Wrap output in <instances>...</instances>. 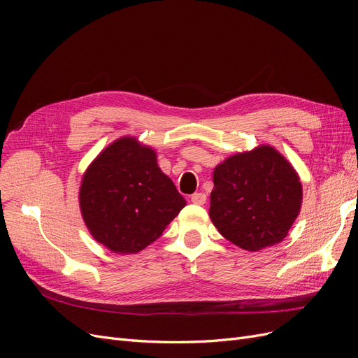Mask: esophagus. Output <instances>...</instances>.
<instances>
[{
	"label": "esophagus",
	"instance_id": "1",
	"mask_svg": "<svg viewBox=\"0 0 358 358\" xmlns=\"http://www.w3.org/2000/svg\"><path fill=\"white\" fill-rule=\"evenodd\" d=\"M191 203L203 206L206 203V194L204 192H194L191 196Z\"/></svg>",
	"mask_w": 358,
	"mask_h": 358
}]
</instances>
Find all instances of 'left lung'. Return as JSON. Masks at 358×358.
<instances>
[{
  "label": "left lung",
  "instance_id": "left-lung-1",
  "mask_svg": "<svg viewBox=\"0 0 358 358\" xmlns=\"http://www.w3.org/2000/svg\"><path fill=\"white\" fill-rule=\"evenodd\" d=\"M301 200L296 169L273 146L259 145L215 167L209 216L227 241L255 252L285 239Z\"/></svg>",
  "mask_w": 358,
  "mask_h": 358
}]
</instances>
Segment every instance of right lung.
<instances>
[{
  "mask_svg": "<svg viewBox=\"0 0 358 358\" xmlns=\"http://www.w3.org/2000/svg\"><path fill=\"white\" fill-rule=\"evenodd\" d=\"M185 204L158 167L155 150L133 136L104 148L79 189L86 229L115 254H137L155 242Z\"/></svg>",
  "mask_w": 358,
  "mask_h": 358,
  "instance_id": "1",
  "label": "right lung"
}]
</instances>
